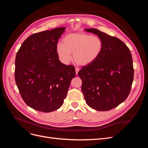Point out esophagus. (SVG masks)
Masks as SVG:
<instances>
[{
  "instance_id": "1",
  "label": "esophagus",
  "mask_w": 148,
  "mask_h": 148,
  "mask_svg": "<svg viewBox=\"0 0 148 148\" xmlns=\"http://www.w3.org/2000/svg\"><path fill=\"white\" fill-rule=\"evenodd\" d=\"M79 69L78 68V67H75V71H76V74H78V71H79Z\"/></svg>"
}]
</instances>
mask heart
<instances>
[{
  "mask_svg": "<svg viewBox=\"0 0 148 148\" xmlns=\"http://www.w3.org/2000/svg\"><path fill=\"white\" fill-rule=\"evenodd\" d=\"M101 39L83 33L67 34L62 40V44L57 46V52L60 60L68 64L73 53L75 62L80 65H87L96 60L102 50Z\"/></svg>",
  "mask_w": 148,
  "mask_h": 148,
  "instance_id": "heart-1",
  "label": "heart"
}]
</instances>
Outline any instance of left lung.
<instances>
[{"mask_svg":"<svg viewBox=\"0 0 148 148\" xmlns=\"http://www.w3.org/2000/svg\"><path fill=\"white\" fill-rule=\"evenodd\" d=\"M102 41L101 53L92 63L82 67L78 76L86 104L99 111L112 109L131 91L134 69L129 48L119 38L97 29H86Z\"/></svg>","mask_w":148,"mask_h":148,"instance_id":"obj_1","label":"left lung"}]
</instances>
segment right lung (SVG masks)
Masks as SVG:
<instances>
[{
    "instance_id": "add662e5",
    "label": "right lung",
    "mask_w": 148,
    "mask_h": 148,
    "mask_svg": "<svg viewBox=\"0 0 148 148\" xmlns=\"http://www.w3.org/2000/svg\"><path fill=\"white\" fill-rule=\"evenodd\" d=\"M66 28L34 33L25 39L16 53L15 78L24 102L34 110L50 112L64 103L75 66L59 60L57 45Z\"/></svg>"
}]
</instances>
